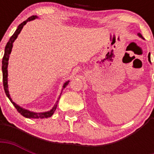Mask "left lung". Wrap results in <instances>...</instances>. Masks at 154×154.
<instances>
[{"label":"left lung","instance_id":"8db88e82","mask_svg":"<svg viewBox=\"0 0 154 154\" xmlns=\"http://www.w3.org/2000/svg\"><path fill=\"white\" fill-rule=\"evenodd\" d=\"M138 36L140 37H141V38H142V39H144L143 37H142V36H141V34H140V33H138ZM148 60H149V62H150V53H149V55H148Z\"/></svg>","mask_w":154,"mask_h":154}]
</instances>
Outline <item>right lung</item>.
Instances as JSON below:
<instances>
[{
  "mask_svg": "<svg viewBox=\"0 0 154 154\" xmlns=\"http://www.w3.org/2000/svg\"><path fill=\"white\" fill-rule=\"evenodd\" d=\"M37 16H32L29 17L26 20L23 21L20 25H18L17 29L15 31V32L13 33V35L10 37V39L8 42L7 45H6L5 49V54H4L3 60H2V73H3V85H4V89H5V92L6 96L8 97V99L10 100V101L13 104V105L15 106V108L17 109L18 112H20V114L24 116L25 117H27V118H48V117H50L53 114V112H55L56 109H57V105L58 101H57L56 104L54 105L53 108L49 111H47V112H32V111H29V110L25 109L24 108L20 107V105H17L14 101H13L12 98H11L10 94H9V92H8V59H9V55H10L11 52H12V49H13V44L14 41L17 39V37L19 35V33L20 32L21 29L24 27V25H26V23L28 21H30V20H35L37 19ZM69 81H67L66 82L64 83L63 85V89H65V87L67 86L68 84H69ZM60 98V97H59ZM58 98V99H59Z\"/></svg>",
  "mask_w": 154,
  "mask_h": 154,
  "instance_id": "obj_1",
  "label": "right lung"
}]
</instances>
